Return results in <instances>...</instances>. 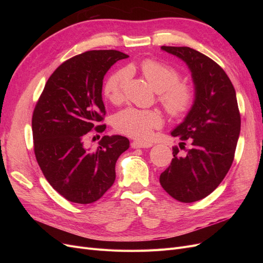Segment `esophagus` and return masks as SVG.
Instances as JSON below:
<instances>
[{"label":"esophagus","instance_id":"1","mask_svg":"<svg viewBox=\"0 0 263 263\" xmlns=\"http://www.w3.org/2000/svg\"><path fill=\"white\" fill-rule=\"evenodd\" d=\"M130 146H132V148H150L151 146H153V144H151V142H147V141L135 140L132 142Z\"/></svg>","mask_w":263,"mask_h":263}]
</instances>
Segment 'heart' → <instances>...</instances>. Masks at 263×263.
Masks as SVG:
<instances>
[{
    "label": "heart",
    "instance_id": "1",
    "mask_svg": "<svg viewBox=\"0 0 263 263\" xmlns=\"http://www.w3.org/2000/svg\"><path fill=\"white\" fill-rule=\"evenodd\" d=\"M139 70L157 91L159 102L169 115L181 117L192 108L195 100L194 87L180 80L181 74L176 68L156 59H145L139 63ZM129 78L130 71L126 68L116 70L107 77L103 92L110 103L118 104L123 101ZM162 124V115L155 109L127 107L114 117V127L118 133L137 139L148 138Z\"/></svg>",
    "mask_w": 263,
    "mask_h": 263
}]
</instances>
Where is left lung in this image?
Here are the masks:
<instances>
[{"label":"left lung","instance_id":"left-lung-1","mask_svg":"<svg viewBox=\"0 0 263 263\" xmlns=\"http://www.w3.org/2000/svg\"><path fill=\"white\" fill-rule=\"evenodd\" d=\"M184 61L195 85L194 104L171 135L179 137L170 165L160 174V184L179 202L192 203L210 195L233 164L240 134V113L235 87L222 68L190 47L162 46ZM191 149H185V141ZM184 148L185 156L178 150Z\"/></svg>","mask_w":263,"mask_h":263}]
</instances>
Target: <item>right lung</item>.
Listing matches in <instances>:
<instances>
[{"label":"right lung","instance_id":"obj_1","mask_svg":"<svg viewBox=\"0 0 263 263\" xmlns=\"http://www.w3.org/2000/svg\"><path fill=\"white\" fill-rule=\"evenodd\" d=\"M128 57L117 50H90L62 62L46 82L31 118L34 153L45 178L57 192L78 204L104 195L116 178L118 157L129 148L126 137L104 136L95 151L86 150L87 133H103V79Z\"/></svg>","mask_w":263,"mask_h":263}]
</instances>
